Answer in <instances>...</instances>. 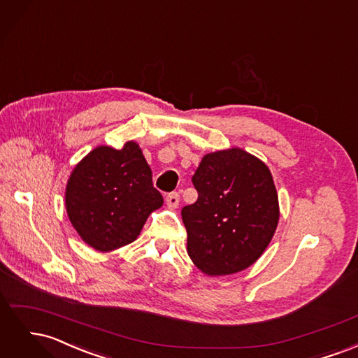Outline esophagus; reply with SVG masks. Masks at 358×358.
I'll list each match as a JSON object with an SVG mask.
<instances>
[{"label":"esophagus","instance_id":"34e87169","mask_svg":"<svg viewBox=\"0 0 358 358\" xmlns=\"http://www.w3.org/2000/svg\"><path fill=\"white\" fill-rule=\"evenodd\" d=\"M179 201H180V197H179L178 192H171L166 197V203H167L169 209H176L179 206Z\"/></svg>","mask_w":358,"mask_h":358}]
</instances>
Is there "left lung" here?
<instances>
[{"label": "left lung", "instance_id": "left-lung-1", "mask_svg": "<svg viewBox=\"0 0 358 358\" xmlns=\"http://www.w3.org/2000/svg\"><path fill=\"white\" fill-rule=\"evenodd\" d=\"M199 192L182 209L187 252L209 276L252 266L263 255L279 222V201L268 167L241 148L206 154L192 176Z\"/></svg>", "mask_w": 358, "mask_h": 358}]
</instances>
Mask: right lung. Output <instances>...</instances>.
Listing matches in <instances>:
<instances>
[{
  "label": "right lung",
  "instance_id": "add662e5",
  "mask_svg": "<svg viewBox=\"0 0 358 358\" xmlns=\"http://www.w3.org/2000/svg\"><path fill=\"white\" fill-rule=\"evenodd\" d=\"M164 200L138 143L96 146L74 166L66 187L69 220L95 251L110 252L134 242L148 216Z\"/></svg>",
  "mask_w": 358,
  "mask_h": 358
}]
</instances>
